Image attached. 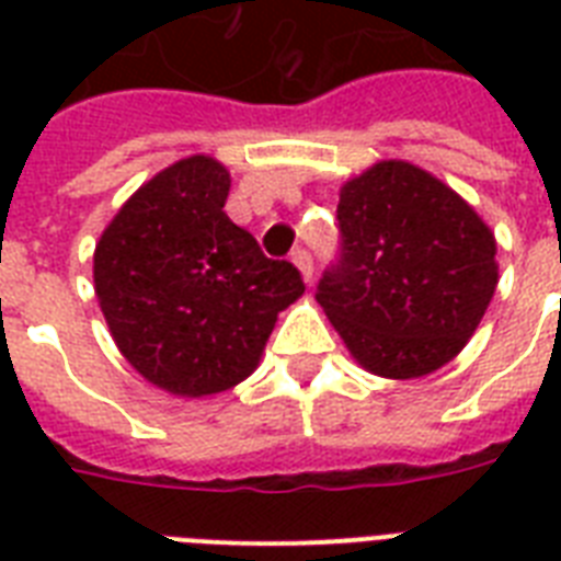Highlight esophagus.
Here are the masks:
<instances>
[{
	"label": "esophagus",
	"mask_w": 561,
	"mask_h": 561,
	"mask_svg": "<svg viewBox=\"0 0 561 561\" xmlns=\"http://www.w3.org/2000/svg\"><path fill=\"white\" fill-rule=\"evenodd\" d=\"M290 262L297 264L299 273H302V279L306 282L314 279V259H311V253H308L306 247H297V250L290 253Z\"/></svg>",
	"instance_id": "34e87169"
}]
</instances>
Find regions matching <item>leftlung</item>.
Returning a JSON list of instances; mask_svg holds the SVG:
<instances>
[{
	"instance_id": "left-lung-1",
	"label": "left lung",
	"mask_w": 561,
	"mask_h": 561,
	"mask_svg": "<svg viewBox=\"0 0 561 561\" xmlns=\"http://www.w3.org/2000/svg\"><path fill=\"white\" fill-rule=\"evenodd\" d=\"M341 255L317 302L360 367L422 378L457 358L497 285L495 236L434 174L375 162L341 188Z\"/></svg>"
}]
</instances>
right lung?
<instances>
[{
	"mask_svg": "<svg viewBox=\"0 0 561 561\" xmlns=\"http://www.w3.org/2000/svg\"><path fill=\"white\" fill-rule=\"evenodd\" d=\"M229 171L186 157L151 178L110 220L92 276L110 334L136 373L201 399L259 367L302 276L224 211Z\"/></svg>",
	"mask_w": 561,
	"mask_h": 561,
	"instance_id": "1",
	"label": "right lung"
}]
</instances>
